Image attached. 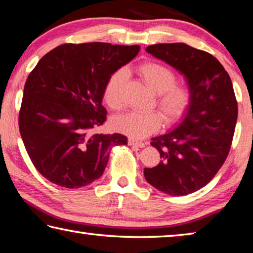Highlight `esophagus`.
<instances>
[{
    "mask_svg": "<svg viewBox=\"0 0 253 253\" xmlns=\"http://www.w3.org/2000/svg\"><path fill=\"white\" fill-rule=\"evenodd\" d=\"M128 145H130V146H137V147L143 148V147L146 146L147 144L143 143V142H138V140H135L132 138H129V139H128Z\"/></svg>",
    "mask_w": 253,
    "mask_h": 253,
    "instance_id": "1",
    "label": "esophagus"
}]
</instances>
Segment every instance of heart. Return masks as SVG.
Instances as JSON below:
<instances>
[{
	"instance_id": "b5f03b06",
	"label": "heart",
	"mask_w": 253,
	"mask_h": 253,
	"mask_svg": "<svg viewBox=\"0 0 253 253\" xmlns=\"http://www.w3.org/2000/svg\"><path fill=\"white\" fill-rule=\"evenodd\" d=\"M136 71L149 88L156 93V106L166 124L178 122L187 113L193 99L190 84L177 83L175 72L163 63L147 60L136 67ZM127 80V72L118 69L107 79L102 97L111 109L123 107V91ZM162 118L156 111H131L116 117L113 126L116 130L132 138H144L161 128Z\"/></svg>"
}]
</instances>
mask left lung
<instances>
[{
  "label": "left lung",
  "mask_w": 253,
  "mask_h": 253,
  "mask_svg": "<svg viewBox=\"0 0 253 253\" xmlns=\"http://www.w3.org/2000/svg\"><path fill=\"white\" fill-rule=\"evenodd\" d=\"M146 51L182 72L193 99L177 128L152 139L162 162L145 168L144 175L158 191L187 195L207 185L229 155L238 118L232 81L207 51L185 43L153 44Z\"/></svg>",
  "instance_id": "1"
}]
</instances>
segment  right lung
Masks as SVG:
<instances>
[{
    "label": "right lung",
    "mask_w": 253,
    "mask_h": 253,
    "mask_svg": "<svg viewBox=\"0 0 253 253\" xmlns=\"http://www.w3.org/2000/svg\"><path fill=\"white\" fill-rule=\"evenodd\" d=\"M139 45L65 43L40 59L24 84L19 128L42 176L67 188L99 178L122 134L92 132L106 121L101 105L107 79L134 59Z\"/></svg>",
    "instance_id": "right-lung-1"
}]
</instances>
